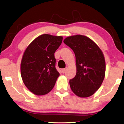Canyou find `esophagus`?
<instances>
[{
  "label": "esophagus",
  "instance_id": "esophagus-1",
  "mask_svg": "<svg viewBox=\"0 0 124 124\" xmlns=\"http://www.w3.org/2000/svg\"><path fill=\"white\" fill-rule=\"evenodd\" d=\"M66 70H67V68H62V73H65V72H66Z\"/></svg>",
  "mask_w": 124,
  "mask_h": 124
}]
</instances>
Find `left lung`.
Listing matches in <instances>:
<instances>
[{
    "mask_svg": "<svg viewBox=\"0 0 124 124\" xmlns=\"http://www.w3.org/2000/svg\"><path fill=\"white\" fill-rule=\"evenodd\" d=\"M64 43L73 50L77 73L70 80L72 91L80 97H89L99 89L105 76L106 62L101 49L87 36H68Z\"/></svg>",
    "mask_w": 124,
    "mask_h": 124,
    "instance_id": "left-lung-1",
    "label": "left lung"
}]
</instances>
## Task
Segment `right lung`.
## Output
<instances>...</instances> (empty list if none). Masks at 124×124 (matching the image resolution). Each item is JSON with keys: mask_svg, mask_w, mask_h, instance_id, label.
I'll list each match as a JSON object with an SVG mask.
<instances>
[{"mask_svg": "<svg viewBox=\"0 0 124 124\" xmlns=\"http://www.w3.org/2000/svg\"><path fill=\"white\" fill-rule=\"evenodd\" d=\"M62 40V36L43 34L33 40L25 50L21 63L23 82L36 95L52 91L59 77L54 53Z\"/></svg>", "mask_w": 124, "mask_h": 124, "instance_id": "obj_1", "label": "right lung"}]
</instances>
